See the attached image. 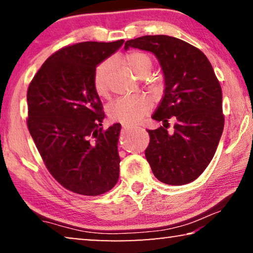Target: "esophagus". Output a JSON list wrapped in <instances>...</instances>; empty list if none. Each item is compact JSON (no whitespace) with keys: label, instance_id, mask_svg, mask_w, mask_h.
Returning a JSON list of instances; mask_svg holds the SVG:
<instances>
[{"label":"esophagus","instance_id":"esophagus-1","mask_svg":"<svg viewBox=\"0 0 253 253\" xmlns=\"http://www.w3.org/2000/svg\"><path fill=\"white\" fill-rule=\"evenodd\" d=\"M122 127H123L124 130H132L134 126H127V124H123Z\"/></svg>","mask_w":253,"mask_h":253}]
</instances>
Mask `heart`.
Masks as SVG:
<instances>
[{
    "label": "heart",
    "mask_w": 253,
    "mask_h": 253,
    "mask_svg": "<svg viewBox=\"0 0 253 253\" xmlns=\"http://www.w3.org/2000/svg\"><path fill=\"white\" fill-rule=\"evenodd\" d=\"M124 63L134 75L143 78L148 75L152 68V58L148 54L140 50H130L124 55ZM112 70V63L106 60L100 62L93 70L92 86L100 98L108 96V79ZM152 109L151 100L146 96L122 98L114 101L108 107V116L114 122L132 126L140 122Z\"/></svg>",
    "instance_id": "1"
}]
</instances>
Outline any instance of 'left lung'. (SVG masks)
<instances>
[{
	"instance_id": "left-lung-1",
	"label": "left lung",
	"mask_w": 253,
	"mask_h": 253,
	"mask_svg": "<svg viewBox=\"0 0 253 253\" xmlns=\"http://www.w3.org/2000/svg\"><path fill=\"white\" fill-rule=\"evenodd\" d=\"M129 47L155 54L165 75L164 98L152 116L162 126L147 130L145 157L159 181L188 184L209 166L222 134L220 83L206 55L177 38L144 36L127 40L124 48Z\"/></svg>"
}]
</instances>
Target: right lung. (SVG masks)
<instances>
[{
  "label": "right lung",
  "instance_id": "obj_1",
  "mask_svg": "<svg viewBox=\"0 0 253 253\" xmlns=\"http://www.w3.org/2000/svg\"><path fill=\"white\" fill-rule=\"evenodd\" d=\"M85 41L44 61L27 88V127L50 175L69 191L98 196L117 183L121 124L102 129V102L92 86L94 68L122 46Z\"/></svg>",
  "mask_w": 253,
  "mask_h": 253
}]
</instances>
